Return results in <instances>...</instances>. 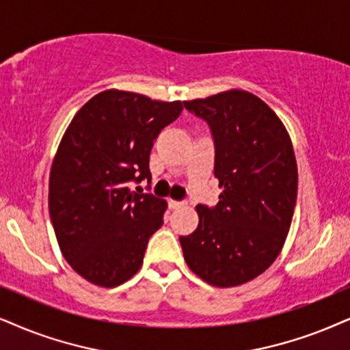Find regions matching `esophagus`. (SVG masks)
<instances>
[{
  "instance_id": "obj_1",
  "label": "esophagus",
  "mask_w": 350,
  "mask_h": 350,
  "mask_svg": "<svg viewBox=\"0 0 350 350\" xmlns=\"http://www.w3.org/2000/svg\"><path fill=\"white\" fill-rule=\"evenodd\" d=\"M167 205H170L171 210H178V208L184 206V202H178V200H172V198H170V200H167Z\"/></svg>"
}]
</instances>
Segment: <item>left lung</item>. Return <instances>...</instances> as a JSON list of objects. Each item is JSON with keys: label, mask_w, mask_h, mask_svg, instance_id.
<instances>
[{"label": "left lung", "mask_w": 350, "mask_h": 350, "mask_svg": "<svg viewBox=\"0 0 350 350\" xmlns=\"http://www.w3.org/2000/svg\"><path fill=\"white\" fill-rule=\"evenodd\" d=\"M215 144L216 206L197 205L198 226L180 236L187 267L208 284H244L268 269L284 245L297 200V163L269 106L244 90L184 101Z\"/></svg>", "instance_id": "left-lung-1"}]
</instances>
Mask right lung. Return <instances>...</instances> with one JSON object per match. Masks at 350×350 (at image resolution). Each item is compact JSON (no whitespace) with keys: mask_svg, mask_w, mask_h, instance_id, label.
Listing matches in <instances>:
<instances>
[{"mask_svg":"<svg viewBox=\"0 0 350 350\" xmlns=\"http://www.w3.org/2000/svg\"><path fill=\"white\" fill-rule=\"evenodd\" d=\"M180 111V101L106 90L70 121L51 166L48 206L66 262L92 284L119 286L142 267L166 202L129 184L152 180L153 142Z\"/></svg>","mask_w":350,"mask_h":350,"instance_id":"add662e5","label":"right lung"}]
</instances>
